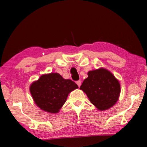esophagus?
I'll list each match as a JSON object with an SVG mask.
<instances>
[{"mask_svg":"<svg viewBox=\"0 0 147 147\" xmlns=\"http://www.w3.org/2000/svg\"><path fill=\"white\" fill-rule=\"evenodd\" d=\"M76 84H77V85H78V87L80 86H81V81H80V80L76 81Z\"/></svg>","mask_w":147,"mask_h":147,"instance_id":"34e87169","label":"esophagus"}]
</instances>
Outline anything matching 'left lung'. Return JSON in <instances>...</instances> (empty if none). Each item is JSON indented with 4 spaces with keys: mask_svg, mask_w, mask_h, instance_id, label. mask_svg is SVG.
Returning <instances> with one entry per match:
<instances>
[{
    "mask_svg": "<svg viewBox=\"0 0 147 147\" xmlns=\"http://www.w3.org/2000/svg\"><path fill=\"white\" fill-rule=\"evenodd\" d=\"M88 75L80 89L98 110L104 111L111 108L120 95L121 86L118 80L104 68L89 71Z\"/></svg>",
    "mask_w": 147,
    "mask_h": 147,
    "instance_id": "obj_1",
    "label": "left lung"
}]
</instances>
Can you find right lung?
<instances>
[{
    "label": "right lung",
    "mask_w": 147,
    "mask_h": 147,
    "mask_svg": "<svg viewBox=\"0 0 147 147\" xmlns=\"http://www.w3.org/2000/svg\"><path fill=\"white\" fill-rule=\"evenodd\" d=\"M74 82L64 79L58 73L43 74L30 86L34 102L42 110L57 113L61 108L69 93L78 88Z\"/></svg>",
    "instance_id": "1"
}]
</instances>
